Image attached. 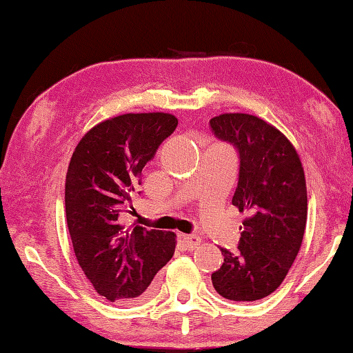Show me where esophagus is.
Masks as SVG:
<instances>
[{
	"label": "esophagus",
	"instance_id": "34e87169",
	"mask_svg": "<svg viewBox=\"0 0 353 353\" xmlns=\"http://www.w3.org/2000/svg\"><path fill=\"white\" fill-rule=\"evenodd\" d=\"M180 238H181L184 248L189 249V251H192V249H195L200 245V236L194 235V233L192 235H181Z\"/></svg>",
	"mask_w": 353,
	"mask_h": 353
}]
</instances>
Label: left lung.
<instances>
[{
    "instance_id": "8db88e82",
    "label": "left lung",
    "mask_w": 353,
    "mask_h": 353,
    "mask_svg": "<svg viewBox=\"0 0 353 353\" xmlns=\"http://www.w3.org/2000/svg\"><path fill=\"white\" fill-rule=\"evenodd\" d=\"M213 134L235 146L240 170L232 205L246 213L235 251L211 274L216 292L232 301H257L278 289L305 235L306 180L300 158L283 132L246 113L210 120Z\"/></svg>"
}]
</instances>
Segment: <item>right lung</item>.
<instances>
[{
    "label": "right lung",
    "instance_id": "right-lung-1",
    "mask_svg": "<svg viewBox=\"0 0 353 353\" xmlns=\"http://www.w3.org/2000/svg\"><path fill=\"white\" fill-rule=\"evenodd\" d=\"M176 126L169 113H126L86 132L70 158L64 200L74 252L97 294L112 303L142 300L175 252V233L124 230L120 214L146 162Z\"/></svg>",
    "mask_w": 353,
    "mask_h": 353
}]
</instances>
